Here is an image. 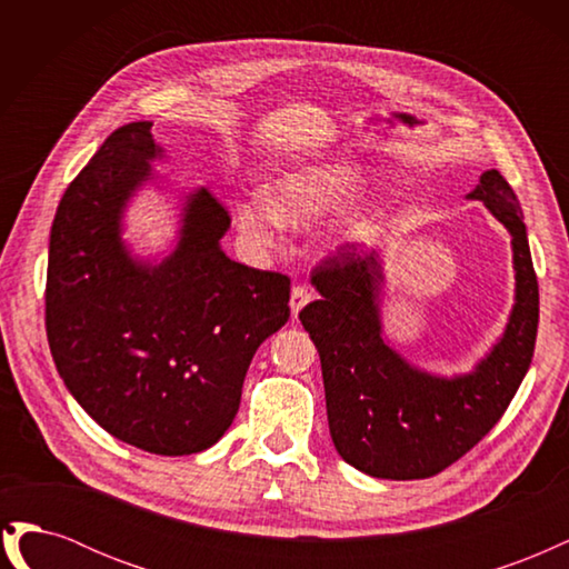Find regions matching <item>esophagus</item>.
Listing matches in <instances>:
<instances>
[{
	"instance_id": "1",
	"label": "esophagus",
	"mask_w": 569,
	"mask_h": 569,
	"mask_svg": "<svg viewBox=\"0 0 569 569\" xmlns=\"http://www.w3.org/2000/svg\"><path fill=\"white\" fill-rule=\"evenodd\" d=\"M311 299H313V291L308 289L306 284H295V287H291V301H289V306H291V316L297 318L301 308H303L308 301H311Z\"/></svg>"
}]
</instances>
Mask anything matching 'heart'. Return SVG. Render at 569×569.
<instances>
[{"label": "heart", "mask_w": 569, "mask_h": 569, "mask_svg": "<svg viewBox=\"0 0 569 569\" xmlns=\"http://www.w3.org/2000/svg\"><path fill=\"white\" fill-rule=\"evenodd\" d=\"M358 192V173L349 163H322L301 168L274 184L270 199L247 197L237 203V222L256 244H270L278 218L306 222L347 206Z\"/></svg>", "instance_id": "b5f03b06"}]
</instances>
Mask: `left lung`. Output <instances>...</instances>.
Listing matches in <instances>:
<instances>
[{
  "instance_id": "left-lung-1",
  "label": "left lung",
  "mask_w": 569,
  "mask_h": 569,
  "mask_svg": "<svg viewBox=\"0 0 569 569\" xmlns=\"http://www.w3.org/2000/svg\"><path fill=\"white\" fill-rule=\"evenodd\" d=\"M470 199L512 234L515 301L503 339L472 375L441 380L396 356L380 337L377 295L382 263L375 251L341 244L313 268L322 299L299 313L320 353L327 422L339 456L382 479H427L449 468L503 418L529 370L539 330V282L518 197L487 170Z\"/></svg>"
}]
</instances>
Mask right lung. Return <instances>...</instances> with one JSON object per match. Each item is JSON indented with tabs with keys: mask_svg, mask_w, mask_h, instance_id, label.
<instances>
[{
	"mask_svg": "<svg viewBox=\"0 0 569 569\" xmlns=\"http://www.w3.org/2000/svg\"><path fill=\"white\" fill-rule=\"evenodd\" d=\"M151 123H128L68 184L49 237L44 322L61 380L134 449L189 456L232 425L256 349L289 320V278L230 261V213L189 199L178 251L134 263L118 218L157 157Z\"/></svg>",
	"mask_w": 569,
	"mask_h": 569,
	"instance_id": "add662e5",
	"label": "right lung"
}]
</instances>
